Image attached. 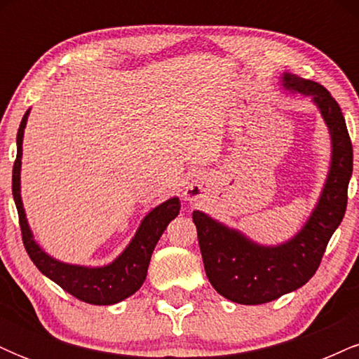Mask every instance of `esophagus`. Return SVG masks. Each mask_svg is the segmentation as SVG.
I'll list each match as a JSON object with an SVG mask.
<instances>
[{"label": "esophagus", "mask_w": 359, "mask_h": 359, "mask_svg": "<svg viewBox=\"0 0 359 359\" xmlns=\"http://www.w3.org/2000/svg\"><path fill=\"white\" fill-rule=\"evenodd\" d=\"M184 197L187 201H197L201 197V185L199 184H189L184 191Z\"/></svg>", "instance_id": "esophagus-1"}]
</instances>
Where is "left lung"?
Masks as SVG:
<instances>
[{
    "instance_id": "8db88e82",
    "label": "left lung",
    "mask_w": 359,
    "mask_h": 359,
    "mask_svg": "<svg viewBox=\"0 0 359 359\" xmlns=\"http://www.w3.org/2000/svg\"><path fill=\"white\" fill-rule=\"evenodd\" d=\"M283 88L312 96L331 133V170L320 199L300 233L278 246H262L201 211L192 212L205 275L231 302L258 306L294 292L314 277L348 205L353 145L339 104L319 82L283 74Z\"/></svg>"
}]
</instances>
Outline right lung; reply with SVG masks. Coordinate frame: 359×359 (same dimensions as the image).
Returning <instances> with one entry per match:
<instances>
[{"label": "right lung", "instance_id": "right-lung-1", "mask_svg": "<svg viewBox=\"0 0 359 359\" xmlns=\"http://www.w3.org/2000/svg\"><path fill=\"white\" fill-rule=\"evenodd\" d=\"M28 111L20 123L18 135H16V160L13 165V199L18 209L20 228H22V238L25 250L28 257L35 263L45 277H48L57 285L64 288L67 294L74 295L82 302L93 304V306H111L125 300L133 295L147 278L148 263H150L151 253H154L156 243L162 236L168 222L175 219L180 211V203L177 197L165 201L148 212V216L142 221L137 234L131 240L126 250L123 251L113 263L100 269H88V266L67 265L60 263L52 257H48L40 246L36 245L28 228L27 217H25L22 197H20V168H22V143L23 130L27 125Z\"/></svg>", "mask_w": 359, "mask_h": 359}]
</instances>
